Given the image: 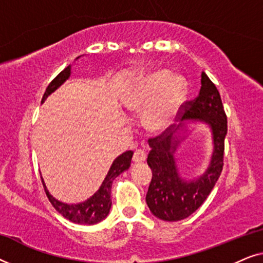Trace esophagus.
Listing matches in <instances>:
<instances>
[{
  "mask_svg": "<svg viewBox=\"0 0 263 263\" xmlns=\"http://www.w3.org/2000/svg\"><path fill=\"white\" fill-rule=\"evenodd\" d=\"M146 160V153L143 152L142 149H136L134 152V156H133V161L134 163H142V161Z\"/></svg>",
  "mask_w": 263,
  "mask_h": 263,
  "instance_id": "esophagus-1",
  "label": "esophagus"
}]
</instances>
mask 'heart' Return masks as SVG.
<instances>
[{
  "label": "heart",
  "mask_w": 263,
  "mask_h": 263,
  "mask_svg": "<svg viewBox=\"0 0 263 263\" xmlns=\"http://www.w3.org/2000/svg\"><path fill=\"white\" fill-rule=\"evenodd\" d=\"M188 82L167 69L140 75L129 86L123 105L136 115H145V128L154 135L167 132L188 98Z\"/></svg>",
  "instance_id": "obj_1"
}]
</instances>
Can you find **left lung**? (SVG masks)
Masks as SVG:
<instances>
[{
	"instance_id": "8db88e82",
	"label": "left lung",
	"mask_w": 263,
	"mask_h": 263,
	"mask_svg": "<svg viewBox=\"0 0 263 263\" xmlns=\"http://www.w3.org/2000/svg\"><path fill=\"white\" fill-rule=\"evenodd\" d=\"M202 121L209 124L214 140L211 161L203 175L186 181L179 176L174 152L187 129L186 123ZM228 120L220 95L206 73L201 74V88L197 98L186 102L181 123L167 132L149 139L147 164L152 170L146 202L154 217L165 221L188 218L204 202L214 188L224 165V141Z\"/></svg>"
}]
</instances>
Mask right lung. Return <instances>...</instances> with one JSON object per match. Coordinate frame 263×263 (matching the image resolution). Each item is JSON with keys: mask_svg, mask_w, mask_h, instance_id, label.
<instances>
[{"mask_svg": "<svg viewBox=\"0 0 263 263\" xmlns=\"http://www.w3.org/2000/svg\"><path fill=\"white\" fill-rule=\"evenodd\" d=\"M80 57V56H79ZM77 57V60L79 59ZM71 73V66H68L64 68V70L57 75L53 80L50 82L46 91L43 96L42 103L45 102V99L51 95L52 92H55L64 81L68 80ZM133 152L132 151H127V152L122 153L121 156H118L116 159L114 160L112 165H111L109 172H107L105 179H104L100 188L93 194V195L87 199L84 202L77 203V204H69L61 202L57 199H55L51 194L49 193V190L46 189V185L44 183V179L42 177L43 186L46 193V196L55 210L63 215L64 218L70 220L75 224H85V225H92L97 224V222L102 221L103 219H105L109 214L110 208H111V185H112L114 179L117 177L118 175H121L122 172L128 170L130 166Z\"/></svg>", "mask_w": 263, "mask_h": 263, "instance_id": "add662e5", "label": "right lung"}]
</instances>
